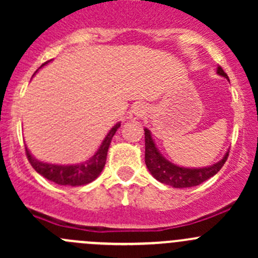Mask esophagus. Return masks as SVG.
<instances>
[{
  "label": "esophagus",
  "mask_w": 258,
  "mask_h": 258,
  "mask_svg": "<svg viewBox=\"0 0 258 258\" xmlns=\"http://www.w3.org/2000/svg\"><path fill=\"white\" fill-rule=\"evenodd\" d=\"M146 114V107L142 105H135L130 111V118L131 119H140Z\"/></svg>",
  "instance_id": "1"
}]
</instances>
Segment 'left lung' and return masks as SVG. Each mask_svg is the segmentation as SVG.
I'll return each instance as SVG.
<instances>
[{
  "instance_id": "obj_1",
  "label": "left lung",
  "mask_w": 258,
  "mask_h": 258,
  "mask_svg": "<svg viewBox=\"0 0 258 258\" xmlns=\"http://www.w3.org/2000/svg\"><path fill=\"white\" fill-rule=\"evenodd\" d=\"M217 74L228 79V76L225 74V71H223L221 66L217 67ZM228 153H230V151L226 153L222 160L218 161L215 165L210 166V167H179V166L173 165L170 161L166 160L158 152V150L155 146V142H153L152 137H151L150 131L145 128V162L148 171L161 183L168 184V186H172L175 188H187V187L199 186L202 182L207 181V179L215 176L222 168V166L227 161Z\"/></svg>"
}]
</instances>
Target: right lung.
<instances>
[{"mask_svg": "<svg viewBox=\"0 0 258 258\" xmlns=\"http://www.w3.org/2000/svg\"><path fill=\"white\" fill-rule=\"evenodd\" d=\"M46 63L47 62H45L43 64ZM119 126H121L119 122L117 124H114L112 130L106 136V139L103 140L102 145L98 148L97 152L90 160H87L83 163H80V165L64 166L41 162V161L32 157V155L27 150V147H26V156H27V160L30 161L31 166L35 168L36 172H38L41 176L49 179V181L54 182L57 184H63V186H83V184L90 183L93 179L97 178L100 176V173L102 172L106 163V157H107L108 147H110L112 137L114 136V134H116Z\"/></svg>", "mask_w": 258, "mask_h": 258, "instance_id": "1", "label": "right lung"}]
</instances>
